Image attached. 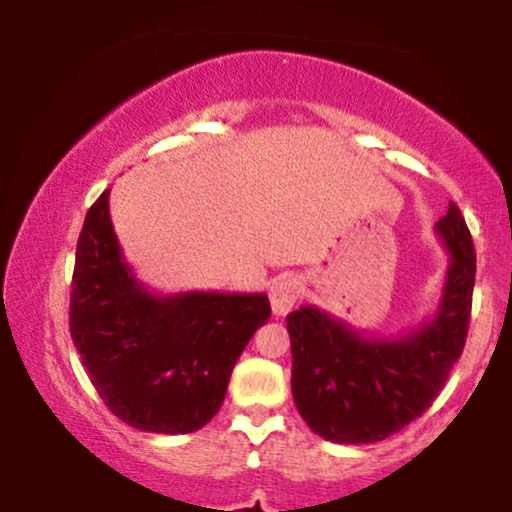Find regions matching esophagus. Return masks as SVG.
<instances>
[{
	"mask_svg": "<svg viewBox=\"0 0 512 512\" xmlns=\"http://www.w3.org/2000/svg\"><path fill=\"white\" fill-rule=\"evenodd\" d=\"M301 296V281L293 276H279L269 289V301H272V313L276 317L289 315Z\"/></svg>",
	"mask_w": 512,
	"mask_h": 512,
	"instance_id": "obj_1",
	"label": "esophagus"
}]
</instances>
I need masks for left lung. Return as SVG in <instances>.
Listing matches in <instances>:
<instances>
[{
    "instance_id": "left-lung-1",
    "label": "left lung",
    "mask_w": 512,
    "mask_h": 512,
    "mask_svg": "<svg viewBox=\"0 0 512 512\" xmlns=\"http://www.w3.org/2000/svg\"><path fill=\"white\" fill-rule=\"evenodd\" d=\"M436 231L450 252L448 274L436 315L416 330L366 337L315 305L286 317L293 402L320 438L378 443L419 419L443 390L467 339L477 255L452 202Z\"/></svg>"
}]
</instances>
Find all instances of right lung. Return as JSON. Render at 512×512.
<instances>
[{"mask_svg":"<svg viewBox=\"0 0 512 512\" xmlns=\"http://www.w3.org/2000/svg\"><path fill=\"white\" fill-rule=\"evenodd\" d=\"M105 190L88 209L72 276L69 332L117 419L192 433L214 419L233 366L272 315L264 293H151L122 257Z\"/></svg>","mask_w":512,"mask_h":512,"instance_id":"right-lung-1","label":"right lung"}]
</instances>
